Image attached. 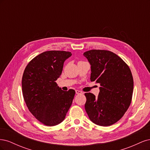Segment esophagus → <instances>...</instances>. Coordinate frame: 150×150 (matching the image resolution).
I'll return each mask as SVG.
<instances>
[{
    "instance_id": "esophagus-1",
    "label": "esophagus",
    "mask_w": 150,
    "mask_h": 150,
    "mask_svg": "<svg viewBox=\"0 0 150 150\" xmlns=\"http://www.w3.org/2000/svg\"><path fill=\"white\" fill-rule=\"evenodd\" d=\"M76 93L77 94H83V93L81 91L79 90H76Z\"/></svg>"
}]
</instances>
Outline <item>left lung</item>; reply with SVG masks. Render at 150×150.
Listing matches in <instances>:
<instances>
[{"mask_svg":"<svg viewBox=\"0 0 150 150\" xmlns=\"http://www.w3.org/2000/svg\"><path fill=\"white\" fill-rule=\"evenodd\" d=\"M91 65V81L100 84L98 96L85 93V110L99 126L115 124L123 116L132 99L133 78L128 66L116 54L105 50L84 52Z\"/></svg>","mask_w":150,"mask_h":150,"instance_id":"8db88e82","label":"left lung"}]
</instances>
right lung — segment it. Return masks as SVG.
Returning <instances> with one entry per match:
<instances>
[{
  "mask_svg": "<svg viewBox=\"0 0 150 150\" xmlns=\"http://www.w3.org/2000/svg\"><path fill=\"white\" fill-rule=\"evenodd\" d=\"M71 55L66 51L44 52L29 62L22 76V94L26 105L35 118L46 126L61 123L74 99V89L64 91L56 83L64 61Z\"/></svg>",
  "mask_w": 150,
  "mask_h": 150,
  "instance_id": "1",
  "label": "right lung"
}]
</instances>
